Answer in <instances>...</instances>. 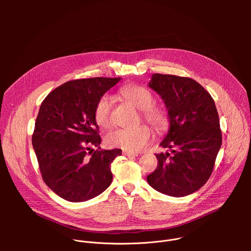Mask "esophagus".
<instances>
[{
  "label": "esophagus",
  "instance_id": "34e87169",
  "mask_svg": "<svg viewBox=\"0 0 251 251\" xmlns=\"http://www.w3.org/2000/svg\"><path fill=\"white\" fill-rule=\"evenodd\" d=\"M122 154L124 156H128V157H137L138 156L137 153H134V152H131V151H127V150H123Z\"/></svg>",
  "mask_w": 251,
  "mask_h": 251
}]
</instances>
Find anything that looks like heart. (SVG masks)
Returning a JSON list of instances; mask_svg holds the SVG:
<instances>
[{"instance_id":"heart-1","label":"heart","mask_w":251,"mask_h":251,"mask_svg":"<svg viewBox=\"0 0 251 251\" xmlns=\"http://www.w3.org/2000/svg\"><path fill=\"white\" fill-rule=\"evenodd\" d=\"M123 98L141 110L143 120L150 124L158 133L165 132L170 125L168 112L155 106L153 93L141 85H126L120 89ZM112 99L108 94L102 95L94 108V119L103 128L112 125ZM152 139V130L147 125H140L133 129H117L106 136L107 145L123 150L138 152L149 144Z\"/></svg>"}]
</instances>
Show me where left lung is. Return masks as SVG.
<instances>
[{
    "mask_svg": "<svg viewBox=\"0 0 251 251\" xmlns=\"http://www.w3.org/2000/svg\"><path fill=\"white\" fill-rule=\"evenodd\" d=\"M149 86L167 106L171 127L161 146L172 149V153L156 154L158 165L147 181L168 196L191 195L207 182L222 146L216 104L190 77L155 74Z\"/></svg>",
    "mask_w": 251,
    "mask_h": 251,
    "instance_id": "1",
    "label": "left lung"
}]
</instances>
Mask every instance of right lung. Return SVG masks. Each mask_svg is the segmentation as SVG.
I'll use <instances>...</instances> for the list:
<instances>
[{"mask_svg":"<svg viewBox=\"0 0 251 251\" xmlns=\"http://www.w3.org/2000/svg\"><path fill=\"white\" fill-rule=\"evenodd\" d=\"M120 77L67 81L42 102L31 136L42 177L60 198L84 201L112 183L111 163L120 149L98 150L101 143L94 108L99 98Z\"/></svg>","mask_w":251,"mask_h":251,"instance_id":"1","label":"right lung"}]
</instances>
